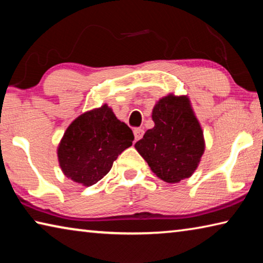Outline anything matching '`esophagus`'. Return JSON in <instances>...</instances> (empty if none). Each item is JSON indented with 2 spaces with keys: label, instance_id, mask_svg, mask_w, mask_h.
Instances as JSON below:
<instances>
[{
  "label": "esophagus",
  "instance_id": "1",
  "mask_svg": "<svg viewBox=\"0 0 263 263\" xmlns=\"http://www.w3.org/2000/svg\"><path fill=\"white\" fill-rule=\"evenodd\" d=\"M133 135H135L136 140H139V139H141L142 136H144V130H142V128H135Z\"/></svg>",
  "mask_w": 263,
  "mask_h": 263
}]
</instances>
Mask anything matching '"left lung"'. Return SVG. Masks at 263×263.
<instances>
[{"mask_svg":"<svg viewBox=\"0 0 263 263\" xmlns=\"http://www.w3.org/2000/svg\"><path fill=\"white\" fill-rule=\"evenodd\" d=\"M154 127L135 147L155 175L167 183H179L194 174L205 151L201 123L189 97L168 94L152 110Z\"/></svg>","mask_w":263,"mask_h":263,"instance_id":"obj_1","label":"left lung"}]
</instances>
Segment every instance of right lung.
<instances>
[{
	"instance_id": "right-lung-1",
	"label": "right lung",
	"mask_w": 263,
	"mask_h": 263,
	"mask_svg": "<svg viewBox=\"0 0 263 263\" xmlns=\"http://www.w3.org/2000/svg\"><path fill=\"white\" fill-rule=\"evenodd\" d=\"M133 139L131 128L116 117L108 104H103L69 124L58 145V161L68 179L90 186L108 174L118 155L132 146Z\"/></svg>"
}]
</instances>
